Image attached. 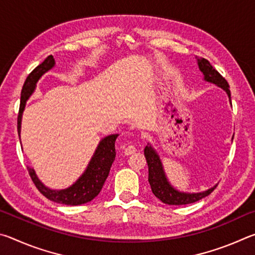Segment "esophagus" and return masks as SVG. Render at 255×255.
Here are the masks:
<instances>
[{
	"label": "esophagus",
	"instance_id": "esophagus-1",
	"mask_svg": "<svg viewBox=\"0 0 255 255\" xmlns=\"http://www.w3.org/2000/svg\"><path fill=\"white\" fill-rule=\"evenodd\" d=\"M137 150V148H136V146L135 145H128L126 148H125V150H124V153L126 154V155H131V154H133Z\"/></svg>",
	"mask_w": 255,
	"mask_h": 255
}]
</instances>
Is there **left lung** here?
<instances>
[{"label": "left lung", "mask_w": 255, "mask_h": 255, "mask_svg": "<svg viewBox=\"0 0 255 255\" xmlns=\"http://www.w3.org/2000/svg\"><path fill=\"white\" fill-rule=\"evenodd\" d=\"M197 60L199 70L204 74V80L222 88L227 93L231 102V91L227 81L211 66V64L208 60L205 58H198ZM144 155L148 165V182L150 184V189H152L154 196L158 198L163 204L174 206L192 204V202H196L202 199V198L209 196L214 191V189L217 187V185H214L213 188L206 190V191L197 193L178 191V190L172 187L169 180H167L165 172H164L163 169L161 158H159L156 150L152 147V145H149V143L144 149Z\"/></svg>", "instance_id": "obj_1"}]
</instances>
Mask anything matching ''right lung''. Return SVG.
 I'll use <instances>...</instances> for the list:
<instances>
[{
  "label": "right lung",
  "instance_id": "obj_1",
  "mask_svg": "<svg viewBox=\"0 0 255 255\" xmlns=\"http://www.w3.org/2000/svg\"><path fill=\"white\" fill-rule=\"evenodd\" d=\"M55 66V59L51 55H49L40 65H38L34 70L28 75L21 91V101L18 115V132L20 136L21 131V120H22V114L27 103L28 99L31 97L34 92L37 82L40 77ZM119 135H109L102 138L99 143L98 147L94 152L93 156L90 161L88 167H86L84 173L82 174L75 183H73L71 187L63 190H53L47 188L46 185L38 179V176L33 169L28 166L29 175L33 181L34 185L39 190L47 199H49L58 204L68 205V206H77L83 205L86 202L93 200L105 184L106 180L109 175L110 167L116 157V147L115 143Z\"/></svg>",
  "mask_w": 255,
  "mask_h": 255
}]
</instances>
